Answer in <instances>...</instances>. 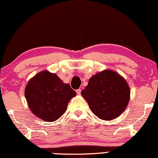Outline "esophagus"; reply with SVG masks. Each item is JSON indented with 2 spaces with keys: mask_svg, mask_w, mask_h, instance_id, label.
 Listing matches in <instances>:
<instances>
[{
  "mask_svg": "<svg viewBox=\"0 0 158 158\" xmlns=\"http://www.w3.org/2000/svg\"><path fill=\"white\" fill-rule=\"evenodd\" d=\"M76 93L77 95H81V89H77V90H76Z\"/></svg>",
  "mask_w": 158,
  "mask_h": 158,
  "instance_id": "obj_1",
  "label": "esophagus"
}]
</instances>
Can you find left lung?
<instances>
[{
  "instance_id": "obj_1",
  "label": "left lung",
  "mask_w": 158,
  "mask_h": 158,
  "mask_svg": "<svg viewBox=\"0 0 158 158\" xmlns=\"http://www.w3.org/2000/svg\"><path fill=\"white\" fill-rule=\"evenodd\" d=\"M81 95L94 115L101 120H110L126 108L130 90L126 81L117 72L105 70L90 77Z\"/></svg>"
}]
</instances>
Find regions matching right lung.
Returning a JSON list of instances; mask_svg holds the SVG:
<instances>
[{"instance_id":"add662e5","label":"right lung","mask_w":158,"mask_h":158,"mask_svg":"<svg viewBox=\"0 0 158 158\" xmlns=\"http://www.w3.org/2000/svg\"><path fill=\"white\" fill-rule=\"evenodd\" d=\"M75 95L76 93L69 84L63 83L58 75L48 70L32 77L25 89L30 110L45 122H53L60 118Z\"/></svg>"}]
</instances>
